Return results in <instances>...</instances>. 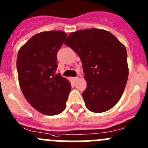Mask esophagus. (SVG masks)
<instances>
[{
    "instance_id": "obj_1",
    "label": "esophagus",
    "mask_w": 148,
    "mask_h": 148,
    "mask_svg": "<svg viewBox=\"0 0 148 148\" xmlns=\"http://www.w3.org/2000/svg\"><path fill=\"white\" fill-rule=\"evenodd\" d=\"M73 79H74V81H77L78 79H79V77H73Z\"/></svg>"
}]
</instances>
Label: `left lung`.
Listing matches in <instances>:
<instances>
[{
    "label": "left lung",
    "instance_id": "left-lung-1",
    "mask_svg": "<svg viewBox=\"0 0 148 148\" xmlns=\"http://www.w3.org/2000/svg\"><path fill=\"white\" fill-rule=\"evenodd\" d=\"M65 45L83 63L87 88L82 93L88 110H110L119 102L127 82V53L120 41L105 29L92 28L73 32Z\"/></svg>",
    "mask_w": 148,
    "mask_h": 148
}]
</instances>
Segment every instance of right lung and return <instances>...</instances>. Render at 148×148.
Listing matches in <instances>:
<instances>
[{
  "instance_id": "right-lung-1",
  "label": "right lung",
  "mask_w": 148,
  "mask_h": 148,
  "mask_svg": "<svg viewBox=\"0 0 148 148\" xmlns=\"http://www.w3.org/2000/svg\"><path fill=\"white\" fill-rule=\"evenodd\" d=\"M62 31H45L33 36L21 47L17 56L19 85L29 104L44 115H58L65 109L70 82L57 68V52L66 38Z\"/></svg>"
}]
</instances>
